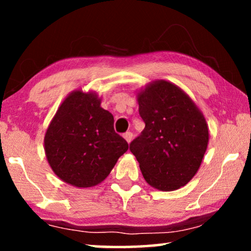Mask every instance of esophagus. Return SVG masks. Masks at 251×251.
<instances>
[{
  "label": "esophagus",
  "instance_id": "esophagus-1",
  "mask_svg": "<svg viewBox=\"0 0 251 251\" xmlns=\"http://www.w3.org/2000/svg\"><path fill=\"white\" fill-rule=\"evenodd\" d=\"M123 138H125V139L126 140V143L130 144V142H131V140H132V133L130 132V131L126 132L125 135H123Z\"/></svg>",
  "mask_w": 251,
  "mask_h": 251
}]
</instances>
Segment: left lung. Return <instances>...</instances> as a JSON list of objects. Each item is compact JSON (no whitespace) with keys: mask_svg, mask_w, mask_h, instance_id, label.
I'll return each instance as SVG.
<instances>
[{"mask_svg":"<svg viewBox=\"0 0 251 251\" xmlns=\"http://www.w3.org/2000/svg\"><path fill=\"white\" fill-rule=\"evenodd\" d=\"M142 135L130 144L147 184L160 191L185 186L198 173L207 151L209 130L190 96L166 80L137 92Z\"/></svg>","mask_w":251,"mask_h":251,"instance_id":"8db88e82","label":"left lung"}]
</instances>
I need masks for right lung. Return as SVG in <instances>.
<instances>
[{
    "mask_svg": "<svg viewBox=\"0 0 251 251\" xmlns=\"http://www.w3.org/2000/svg\"><path fill=\"white\" fill-rule=\"evenodd\" d=\"M95 91H72L58 107L44 136V151L58 178L78 188L108 176L128 143L114 131V118Z\"/></svg>",
    "mask_w": 251,
    "mask_h": 251,
    "instance_id": "1",
    "label": "right lung"
}]
</instances>
